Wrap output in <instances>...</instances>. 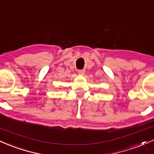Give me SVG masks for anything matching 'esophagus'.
Instances as JSON below:
<instances>
[{
	"label": "esophagus",
	"instance_id": "34e87169",
	"mask_svg": "<svg viewBox=\"0 0 154 154\" xmlns=\"http://www.w3.org/2000/svg\"><path fill=\"white\" fill-rule=\"evenodd\" d=\"M85 73V70H79L78 71V74H80V75H84Z\"/></svg>",
	"mask_w": 154,
	"mask_h": 154
}]
</instances>
